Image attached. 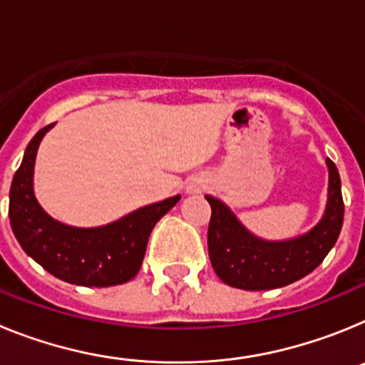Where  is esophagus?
Masks as SVG:
<instances>
[{"label": "esophagus", "instance_id": "obj_1", "mask_svg": "<svg viewBox=\"0 0 365 365\" xmlns=\"http://www.w3.org/2000/svg\"><path fill=\"white\" fill-rule=\"evenodd\" d=\"M188 190H190V192H201V186H199V185H192Z\"/></svg>", "mask_w": 365, "mask_h": 365}]
</instances>
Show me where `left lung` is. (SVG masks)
<instances>
[{
    "label": "left lung",
    "mask_w": 365,
    "mask_h": 365,
    "mask_svg": "<svg viewBox=\"0 0 365 365\" xmlns=\"http://www.w3.org/2000/svg\"><path fill=\"white\" fill-rule=\"evenodd\" d=\"M327 210L309 234L291 241H261L248 234L227 206L206 195L212 206L208 256L222 283L243 291H269L307 276L334 247L344 222L340 175L331 159Z\"/></svg>",
    "instance_id": "1"
}]
</instances>
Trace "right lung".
Wrapping results in <instances>:
<instances>
[{"instance_id":"obj_1","label":"right lung","mask_w":365,"mask_h":365,"mask_svg":"<svg viewBox=\"0 0 365 365\" xmlns=\"http://www.w3.org/2000/svg\"><path fill=\"white\" fill-rule=\"evenodd\" d=\"M45 125L25 150L9 195V217L16 240L32 259L62 282L82 287H111L137 276L148 237L180 195L138 208L133 214L100 228H73L41 210L32 192L34 159Z\"/></svg>"}]
</instances>
